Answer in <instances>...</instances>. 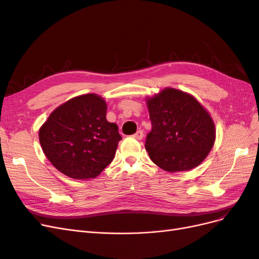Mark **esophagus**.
<instances>
[{
    "instance_id": "esophagus-1",
    "label": "esophagus",
    "mask_w": 259,
    "mask_h": 259,
    "mask_svg": "<svg viewBox=\"0 0 259 259\" xmlns=\"http://www.w3.org/2000/svg\"><path fill=\"white\" fill-rule=\"evenodd\" d=\"M133 137H134V138H135V139H137V140L143 139V137H144V133H143V131H137L136 134L133 135Z\"/></svg>"
}]
</instances>
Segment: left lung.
<instances>
[{
    "instance_id": "1",
    "label": "left lung",
    "mask_w": 259,
    "mask_h": 259,
    "mask_svg": "<svg viewBox=\"0 0 259 259\" xmlns=\"http://www.w3.org/2000/svg\"><path fill=\"white\" fill-rule=\"evenodd\" d=\"M152 128L146 150L154 164L167 171L198 166L213 148L215 125L193 96L175 89H164L147 98Z\"/></svg>"
}]
</instances>
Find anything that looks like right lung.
I'll return each mask as SVG.
<instances>
[{"label": "right lung", "mask_w": 259, "mask_h": 259, "mask_svg": "<svg viewBox=\"0 0 259 259\" xmlns=\"http://www.w3.org/2000/svg\"><path fill=\"white\" fill-rule=\"evenodd\" d=\"M106 113V101L86 94L55 109L42 125L38 138L43 152L62 174L95 178L112 162L122 137Z\"/></svg>", "instance_id": "obj_1"}]
</instances>
